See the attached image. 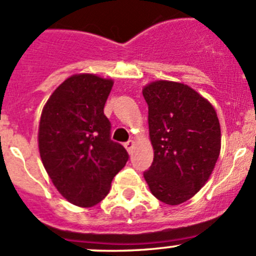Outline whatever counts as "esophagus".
Instances as JSON below:
<instances>
[{
    "label": "esophagus",
    "mask_w": 256,
    "mask_h": 256,
    "mask_svg": "<svg viewBox=\"0 0 256 256\" xmlns=\"http://www.w3.org/2000/svg\"><path fill=\"white\" fill-rule=\"evenodd\" d=\"M132 144H134L132 141H128V142H125V144H124V146H125V148L128 150V151H130V150H131V147H132Z\"/></svg>",
    "instance_id": "34e87169"
}]
</instances>
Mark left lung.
<instances>
[{
  "mask_svg": "<svg viewBox=\"0 0 256 256\" xmlns=\"http://www.w3.org/2000/svg\"><path fill=\"white\" fill-rule=\"evenodd\" d=\"M154 162L144 172L152 194L168 206L192 198L207 182L220 152V126L210 102L180 82L144 88Z\"/></svg>",
  "mask_w": 256,
  "mask_h": 256,
  "instance_id": "obj_1",
  "label": "left lung"
}]
</instances>
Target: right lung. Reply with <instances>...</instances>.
Segmentation results:
<instances>
[{"label":"right lung","mask_w":256,"mask_h":256,"mask_svg":"<svg viewBox=\"0 0 256 256\" xmlns=\"http://www.w3.org/2000/svg\"><path fill=\"white\" fill-rule=\"evenodd\" d=\"M112 79L78 74L62 82L43 108L38 146L43 166L62 196L92 207L109 193L112 178L128 160L110 138L104 106Z\"/></svg>","instance_id":"right-lung-1"}]
</instances>
